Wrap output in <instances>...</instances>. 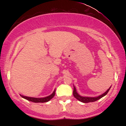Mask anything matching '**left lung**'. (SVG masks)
Returning a JSON list of instances; mask_svg holds the SVG:
<instances>
[{
  "mask_svg": "<svg viewBox=\"0 0 126 126\" xmlns=\"http://www.w3.org/2000/svg\"><path fill=\"white\" fill-rule=\"evenodd\" d=\"M111 86H110L108 89L107 90L104 94H101L99 96H96V97H89V96H82L81 95H80L78 93L77 91H76V87L73 85V96H74L75 98H76L78 100H79L80 102H83V103H88V102H94V101H96L98 100V99H101V98H102L103 96H104L107 94L108 91H110Z\"/></svg>",
  "mask_w": 126,
  "mask_h": 126,
  "instance_id": "1",
  "label": "left lung"
}]
</instances>
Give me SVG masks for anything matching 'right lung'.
<instances>
[{
    "label": "right lung",
    "instance_id": "right-lung-1",
    "mask_svg": "<svg viewBox=\"0 0 126 126\" xmlns=\"http://www.w3.org/2000/svg\"><path fill=\"white\" fill-rule=\"evenodd\" d=\"M55 93H56V89H54V91H53V93L51 94V95H48V96H46V97L43 98H34V97H30V96H24V95H20L21 96L22 98H24V99H27V100L31 101V102H36V103H38V102H48L50 100V99H52L54 96Z\"/></svg>",
    "mask_w": 126,
    "mask_h": 126
}]
</instances>
